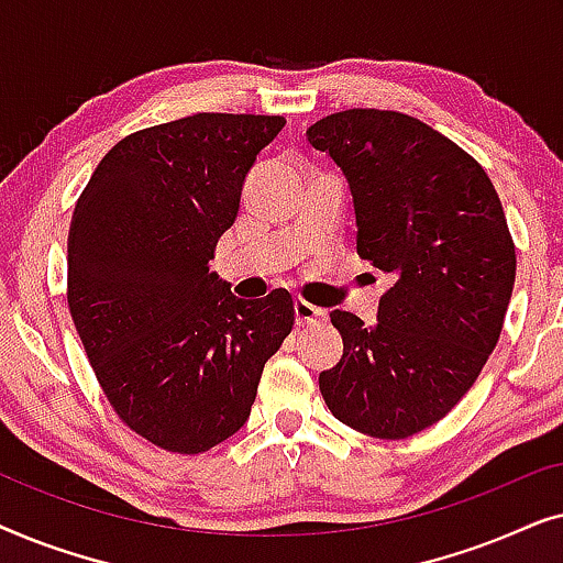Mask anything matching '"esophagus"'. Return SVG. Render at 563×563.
<instances>
[{"mask_svg":"<svg viewBox=\"0 0 563 563\" xmlns=\"http://www.w3.org/2000/svg\"><path fill=\"white\" fill-rule=\"evenodd\" d=\"M295 320L299 328H312V325H320V322H325V312L318 310V307H312L310 302H305V299H297Z\"/></svg>","mask_w":563,"mask_h":563,"instance_id":"obj_1","label":"esophagus"}]
</instances>
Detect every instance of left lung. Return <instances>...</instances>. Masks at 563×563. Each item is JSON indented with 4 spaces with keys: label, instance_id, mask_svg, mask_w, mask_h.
<instances>
[{
    "label": "left lung",
    "instance_id": "obj_1",
    "mask_svg": "<svg viewBox=\"0 0 563 563\" xmlns=\"http://www.w3.org/2000/svg\"><path fill=\"white\" fill-rule=\"evenodd\" d=\"M349 181L356 251L395 284L372 328L335 310L343 356L320 374L328 410L372 438H407L472 389L503 333L515 243L476 161L426 122L345 110L307 128Z\"/></svg>",
    "mask_w": 563,
    "mask_h": 563
}]
</instances>
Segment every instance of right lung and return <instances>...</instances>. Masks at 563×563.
Returning a JSON list of instances; mask_svg holds the SVG:
<instances>
[{
    "instance_id": "obj_1",
    "label": "right lung",
    "mask_w": 563,
    "mask_h": 563,
    "mask_svg": "<svg viewBox=\"0 0 563 563\" xmlns=\"http://www.w3.org/2000/svg\"><path fill=\"white\" fill-rule=\"evenodd\" d=\"M276 114L199 112L122 137L68 228V310L114 412L174 453L210 451L251 415L295 325L289 295L243 302L210 272Z\"/></svg>"
}]
</instances>
